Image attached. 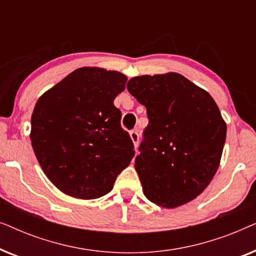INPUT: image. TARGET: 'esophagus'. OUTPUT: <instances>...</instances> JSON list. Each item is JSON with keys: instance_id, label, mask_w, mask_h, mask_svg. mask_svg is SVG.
Masks as SVG:
<instances>
[{"instance_id": "1", "label": "esophagus", "mask_w": 256, "mask_h": 256, "mask_svg": "<svg viewBox=\"0 0 256 256\" xmlns=\"http://www.w3.org/2000/svg\"><path fill=\"white\" fill-rule=\"evenodd\" d=\"M130 138H132V143H134L135 149H138L140 136H138V132L136 130V129H134V130H132V132H130Z\"/></svg>"}]
</instances>
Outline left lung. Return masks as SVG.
I'll return each mask as SVG.
<instances>
[{
    "instance_id": "1",
    "label": "left lung",
    "mask_w": 256,
    "mask_h": 256,
    "mask_svg": "<svg viewBox=\"0 0 256 256\" xmlns=\"http://www.w3.org/2000/svg\"><path fill=\"white\" fill-rule=\"evenodd\" d=\"M127 88L149 118L135 158L143 194L162 208L186 204L218 170L227 130L218 106L174 72L134 76Z\"/></svg>"
}]
</instances>
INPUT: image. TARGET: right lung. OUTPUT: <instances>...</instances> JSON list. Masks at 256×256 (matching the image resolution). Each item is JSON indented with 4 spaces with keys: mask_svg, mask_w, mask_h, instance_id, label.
Listing matches in <instances>:
<instances>
[{
    "mask_svg": "<svg viewBox=\"0 0 256 256\" xmlns=\"http://www.w3.org/2000/svg\"><path fill=\"white\" fill-rule=\"evenodd\" d=\"M126 82L120 72L82 68L38 99L31 144L44 174L64 194L102 197L134 157V144L114 106Z\"/></svg>",
    "mask_w": 256,
    "mask_h": 256,
    "instance_id": "right-lung-1",
    "label": "right lung"
}]
</instances>
